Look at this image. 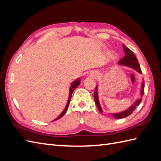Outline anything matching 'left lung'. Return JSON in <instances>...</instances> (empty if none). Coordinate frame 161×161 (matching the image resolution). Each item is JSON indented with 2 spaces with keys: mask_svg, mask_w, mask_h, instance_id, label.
<instances>
[{
  "mask_svg": "<svg viewBox=\"0 0 161 161\" xmlns=\"http://www.w3.org/2000/svg\"><path fill=\"white\" fill-rule=\"evenodd\" d=\"M123 51H124L125 55L124 57L121 59V60L119 62L118 64L121 65V66H125L130 67V68H132L136 70L137 72H139V73H142L141 67L139 65V63L138 62L137 59L136 58L135 55H134L133 52L128 48V47H126L124 44H123ZM144 94V81L143 80V81L141 83V97H143ZM94 99H95V103L96 104L97 107L99 109V110L101 112V113H103L102 108L100 106L99 103V95H98V86H97L95 90V92H94ZM142 99L140 98L139 99H137L135 102H134L132 105L130 106L128 109H127L124 111L121 112V113H111V115L115 119H122L128 117V116L131 114L133 111L136 109V107L137 106H139V104L141 102Z\"/></svg>",
  "mask_w": 161,
  "mask_h": 161,
  "instance_id": "left-lung-1",
  "label": "left lung"
}]
</instances>
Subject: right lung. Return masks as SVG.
Instances as JSON below:
<instances>
[{
  "label": "right lung",
  "instance_id": "right-lung-1",
  "mask_svg": "<svg viewBox=\"0 0 161 161\" xmlns=\"http://www.w3.org/2000/svg\"><path fill=\"white\" fill-rule=\"evenodd\" d=\"M81 79L80 78H78V79H77V80H75L74 81H73L72 82V84H71V85H70V90H69V100H68V102H67V103H66V107H65V108H64V110H63V112L62 113L59 114L58 117L56 118V119H55L54 120H53V121H56V120H58L59 119H60V118H62L64 115V114L66 113V110H67V109H68V108H69V103H70V99H71V97H72V94H73V91L78 86L80 85V81H81Z\"/></svg>",
  "mask_w": 161,
  "mask_h": 161
}]
</instances>
